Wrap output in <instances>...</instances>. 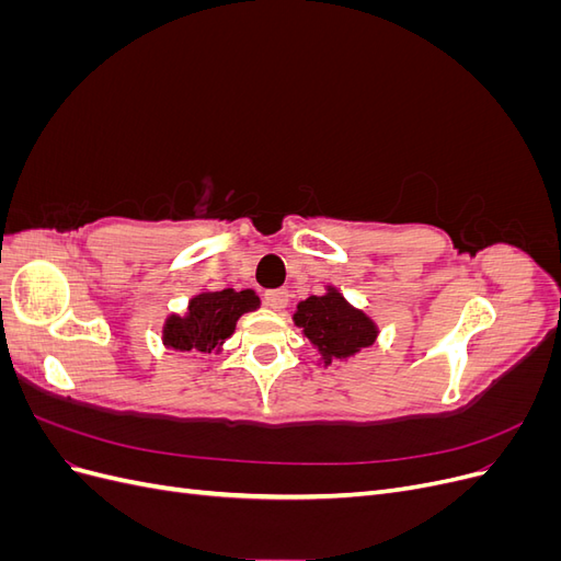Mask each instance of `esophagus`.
Segmentation results:
<instances>
[{
  "mask_svg": "<svg viewBox=\"0 0 561 561\" xmlns=\"http://www.w3.org/2000/svg\"><path fill=\"white\" fill-rule=\"evenodd\" d=\"M264 304L268 309L280 311L287 304V290H266L264 293Z\"/></svg>",
  "mask_w": 561,
  "mask_h": 561,
  "instance_id": "esophagus-1",
  "label": "esophagus"
}]
</instances>
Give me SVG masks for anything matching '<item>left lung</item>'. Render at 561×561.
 I'll return each instance as SVG.
<instances>
[{
    "instance_id": "obj_1",
    "label": "left lung",
    "mask_w": 561,
    "mask_h": 561,
    "mask_svg": "<svg viewBox=\"0 0 561 561\" xmlns=\"http://www.w3.org/2000/svg\"><path fill=\"white\" fill-rule=\"evenodd\" d=\"M293 320L318 348L325 367L371 346L379 334L377 322L365 311L351 307L332 285H328L325 295H311L299 301Z\"/></svg>"
}]
</instances>
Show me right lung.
I'll use <instances>...</instances> for the list:
<instances>
[{"mask_svg":"<svg viewBox=\"0 0 561 561\" xmlns=\"http://www.w3.org/2000/svg\"><path fill=\"white\" fill-rule=\"evenodd\" d=\"M260 309L254 290L236 293L231 287L219 293H198L190 299L184 316H168L163 325V346L182 353L219 351L236 330V320Z\"/></svg>","mask_w":561,"mask_h":561,"instance_id":"add662e5","label":"right lung"}]
</instances>
